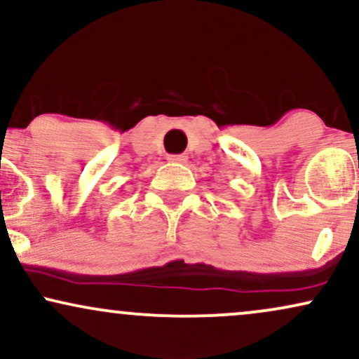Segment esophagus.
Listing matches in <instances>:
<instances>
[{
    "instance_id": "1",
    "label": "esophagus",
    "mask_w": 359,
    "mask_h": 359,
    "mask_svg": "<svg viewBox=\"0 0 359 359\" xmlns=\"http://www.w3.org/2000/svg\"><path fill=\"white\" fill-rule=\"evenodd\" d=\"M168 162L174 163H187V155H168Z\"/></svg>"
}]
</instances>
